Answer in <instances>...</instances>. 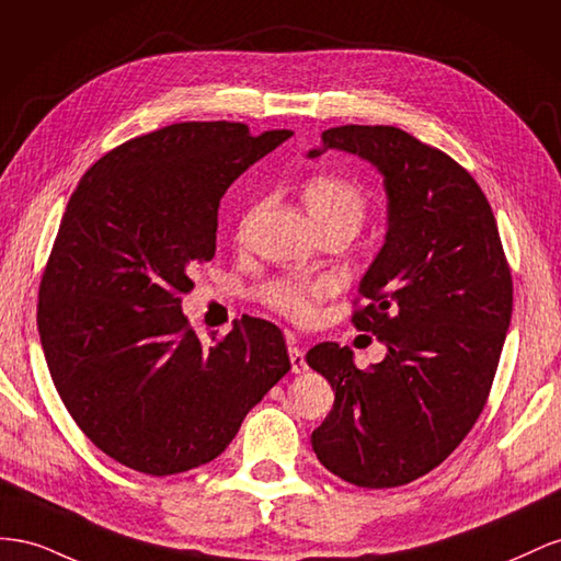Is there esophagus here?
Listing matches in <instances>:
<instances>
[{"label":"esophagus","mask_w":561,"mask_h":561,"mask_svg":"<svg viewBox=\"0 0 561 561\" xmlns=\"http://www.w3.org/2000/svg\"><path fill=\"white\" fill-rule=\"evenodd\" d=\"M289 357H291V371L302 374L308 371V362H306V352H302L298 345L289 347Z\"/></svg>","instance_id":"1"}]
</instances>
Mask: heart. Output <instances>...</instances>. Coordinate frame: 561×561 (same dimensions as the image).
Returning <instances> with one entry per match:
<instances>
[{"instance_id":"1","label":"heart","mask_w":561,"mask_h":561,"mask_svg":"<svg viewBox=\"0 0 561 561\" xmlns=\"http://www.w3.org/2000/svg\"><path fill=\"white\" fill-rule=\"evenodd\" d=\"M302 199H306L308 211L322 230L341 220H352L359 226L364 216L362 190L339 173H312L302 183ZM335 289H339V284L327 275H282L265 282L255 296L263 306L286 317L289 322L310 324L322 310V302L331 298Z\"/></svg>"}]
</instances>
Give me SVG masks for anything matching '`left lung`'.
I'll return each instance as SVG.
<instances>
[{
    "mask_svg": "<svg viewBox=\"0 0 561 561\" xmlns=\"http://www.w3.org/2000/svg\"><path fill=\"white\" fill-rule=\"evenodd\" d=\"M322 142L310 157L345 150L382 173L388 234L352 324L388 355L362 371L339 343L308 352L335 390L312 449L350 484L392 489L435 470L477 423L510 327L512 275L489 199L449 154L397 126H335Z\"/></svg>",
    "mask_w": 561,
    "mask_h": 561,
    "instance_id": "obj_1",
    "label": "left lung"
}]
</instances>
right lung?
I'll list each match as a JSON object with an SVG mask.
<instances>
[{"label":"right lung","instance_id":"right-lung-1","mask_svg":"<svg viewBox=\"0 0 561 561\" xmlns=\"http://www.w3.org/2000/svg\"><path fill=\"white\" fill-rule=\"evenodd\" d=\"M294 131L181 122L103 154L62 214L37 324L54 386L103 454L142 474L199 468L291 369L284 333L242 317L204 345L181 310L216 253L218 206Z\"/></svg>","mask_w":561,"mask_h":561}]
</instances>
